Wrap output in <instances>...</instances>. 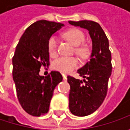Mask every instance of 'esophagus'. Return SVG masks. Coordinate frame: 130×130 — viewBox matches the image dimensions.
Listing matches in <instances>:
<instances>
[{"instance_id":"esophagus-1","label":"esophagus","mask_w":130,"mask_h":130,"mask_svg":"<svg viewBox=\"0 0 130 130\" xmlns=\"http://www.w3.org/2000/svg\"><path fill=\"white\" fill-rule=\"evenodd\" d=\"M62 76H63V79H64V80H65V79H67V75H66V74H62Z\"/></svg>"}]
</instances>
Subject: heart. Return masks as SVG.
<instances>
[{
  "instance_id": "heart-1",
  "label": "heart",
  "mask_w": 130,
  "mask_h": 130,
  "mask_svg": "<svg viewBox=\"0 0 130 130\" xmlns=\"http://www.w3.org/2000/svg\"><path fill=\"white\" fill-rule=\"evenodd\" d=\"M64 38L69 41L73 45L76 46L75 52L80 57H85L87 53V48L85 46L81 45L85 40V34L79 29L74 28L69 29L63 34ZM47 48L49 54L51 56H56L58 53V40L55 36L51 37L48 40ZM78 60L74 57H60L56 59L53 63V68L62 73L71 72L72 70L78 67Z\"/></svg>"
}]
</instances>
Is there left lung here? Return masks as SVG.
Returning <instances> with one entry per match:
<instances>
[{
  "mask_svg": "<svg viewBox=\"0 0 130 130\" xmlns=\"http://www.w3.org/2000/svg\"><path fill=\"white\" fill-rule=\"evenodd\" d=\"M76 27L86 29L92 39L90 61L77 70L83 81L68 76L70 85L69 110L75 116L85 117L95 111L102 104L108 91L111 74V54L108 40L98 23L93 21H69Z\"/></svg>",
  "mask_w": 130,
  "mask_h": 130,
  "instance_id": "left-lung-1",
  "label": "left lung"
}]
</instances>
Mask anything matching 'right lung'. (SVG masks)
Masks as SVG:
<instances>
[{"label": "right lung", "mask_w": 130, "mask_h": 130, "mask_svg": "<svg viewBox=\"0 0 130 130\" xmlns=\"http://www.w3.org/2000/svg\"><path fill=\"white\" fill-rule=\"evenodd\" d=\"M63 26L40 20L28 27L20 38L12 59L13 79L18 100L26 112L40 117L47 113L55 87L63 79L59 72L40 76L41 67L48 65V40Z\"/></svg>", "instance_id": "1"}]
</instances>
